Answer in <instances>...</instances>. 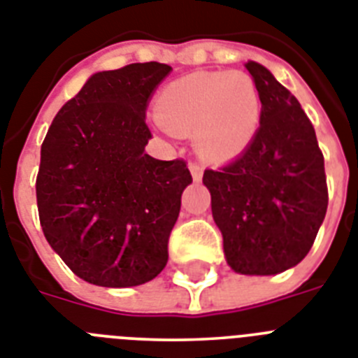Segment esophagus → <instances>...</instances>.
<instances>
[{
	"label": "esophagus",
	"instance_id": "esophagus-1",
	"mask_svg": "<svg viewBox=\"0 0 358 358\" xmlns=\"http://www.w3.org/2000/svg\"><path fill=\"white\" fill-rule=\"evenodd\" d=\"M189 171H191V174H193V178L196 180H202V174H203V167L200 164H196V162H191L189 164Z\"/></svg>",
	"mask_w": 358,
	"mask_h": 358
}]
</instances>
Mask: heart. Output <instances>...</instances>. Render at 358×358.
<instances>
[{"mask_svg":"<svg viewBox=\"0 0 358 358\" xmlns=\"http://www.w3.org/2000/svg\"><path fill=\"white\" fill-rule=\"evenodd\" d=\"M156 116L174 133L194 131L206 158L229 160L257 134L260 96L248 72H194L160 92Z\"/></svg>","mask_w":358,"mask_h":358,"instance_id":"b5f03b06","label":"heart"}]
</instances>
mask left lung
<instances>
[{
  "label": "left lung",
  "instance_id": "left-lung-1",
  "mask_svg": "<svg viewBox=\"0 0 358 358\" xmlns=\"http://www.w3.org/2000/svg\"><path fill=\"white\" fill-rule=\"evenodd\" d=\"M245 69L262 103L260 127L238 158L206 169L203 184L231 269L276 275L309 253L322 225L324 156L295 96L260 63Z\"/></svg>",
  "mask_w": 358,
  "mask_h": 358
}]
</instances>
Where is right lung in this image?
<instances>
[{"instance_id": "add662e5", "label": "right lung", "mask_w": 358, "mask_h": 358, "mask_svg": "<svg viewBox=\"0 0 358 358\" xmlns=\"http://www.w3.org/2000/svg\"><path fill=\"white\" fill-rule=\"evenodd\" d=\"M171 71L149 62L96 72L59 109L41 145L36 198L43 235L94 286H140L169 258V235L193 178L182 158L147 155L145 110Z\"/></svg>"}]
</instances>
